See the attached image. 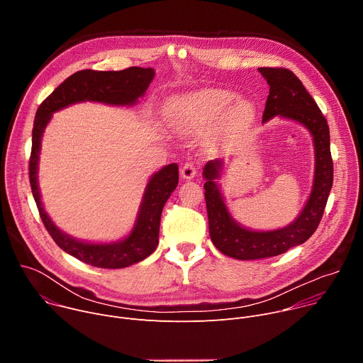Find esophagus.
<instances>
[{
	"instance_id": "1",
	"label": "esophagus",
	"mask_w": 363,
	"mask_h": 363,
	"mask_svg": "<svg viewBox=\"0 0 363 363\" xmlns=\"http://www.w3.org/2000/svg\"><path fill=\"white\" fill-rule=\"evenodd\" d=\"M179 174H181V178H182V179L191 181V179L196 175V167H195L194 164H185V165L181 168Z\"/></svg>"
}]
</instances>
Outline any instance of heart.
Segmentation results:
<instances>
[{
    "label": "heart",
    "mask_w": 363,
    "mask_h": 363,
    "mask_svg": "<svg viewBox=\"0 0 363 363\" xmlns=\"http://www.w3.org/2000/svg\"><path fill=\"white\" fill-rule=\"evenodd\" d=\"M233 90L202 87L172 96L167 101V116L179 133H201L213 125V139L230 145L241 138L255 121V105Z\"/></svg>",
    "instance_id": "1"
}]
</instances>
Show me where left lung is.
Here are the masks:
<instances>
[{
	"label": "left lung",
	"instance_id": "obj_1",
	"mask_svg": "<svg viewBox=\"0 0 363 363\" xmlns=\"http://www.w3.org/2000/svg\"><path fill=\"white\" fill-rule=\"evenodd\" d=\"M258 72L270 86L263 123L273 118L296 122L312 136L315 150V172L312 189L300 214L286 227L276 230H251L240 224L227 206L218 182L225 171L221 160L206 162L202 169L205 179V202L208 213L210 235L214 245L237 260H258L274 257L303 244L316 231L333 184L329 126L313 97L303 83L287 69L260 67Z\"/></svg>",
	"mask_w": 363,
	"mask_h": 363
}]
</instances>
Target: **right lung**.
I'll return each instance as SVG.
<instances>
[{"label": "right lung", "instance_id": "1", "mask_svg": "<svg viewBox=\"0 0 363 363\" xmlns=\"http://www.w3.org/2000/svg\"><path fill=\"white\" fill-rule=\"evenodd\" d=\"M155 77L152 67H129L121 72L82 70L67 77L40 105L33 128L30 184L44 227L56 244L77 260L99 269H125L149 257L158 247L164 206L178 185V165L169 164L150 175L145 186L132 230L116 241H83L60 230L47 214L38 186V162L44 129L53 115L76 103L96 101L132 108L145 96Z\"/></svg>", "mask_w": 363, "mask_h": 363}]
</instances>
